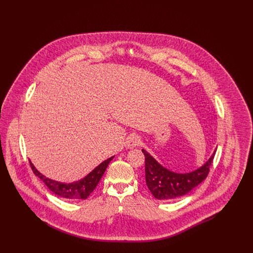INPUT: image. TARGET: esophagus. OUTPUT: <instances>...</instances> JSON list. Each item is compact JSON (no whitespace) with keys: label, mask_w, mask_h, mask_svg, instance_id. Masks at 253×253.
Here are the masks:
<instances>
[{"label":"esophagus","mask_w":253,"mask_h":253,"mask_svg":"<svg viewBox=\"0 0 253 253\" xmlns=\"http://www.w3.org/2000/svg\"><path fill=\"white\" fill-rule=\"evenodd\" d=\"M140 143H141V140L137 135H131L127 139V147L128 148H135V147L140 145Z\"/></svg>","instance_id":"esophagus-1"}]
</instances>
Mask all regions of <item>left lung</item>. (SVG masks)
Masks as SVG:
<instances>
[{
  "label": "left lung",
  "instance_id": "8db88e82",
  "mask_svg": "<svg viewBox=\"0 0 253 253\" xmlns=\"http://www.w3.org/2000/svg\"><path fill=\"white\" fill-rule=\"evenodd\" d=\"M145 156L146 184L153 196L160 200L174 199L190 192L207 177L216 150L198 169L188 173H176L159 164L146 150Z\"/></svg>",
  "mask_w": 253,
  "mask_h": 253
}]
</instances>
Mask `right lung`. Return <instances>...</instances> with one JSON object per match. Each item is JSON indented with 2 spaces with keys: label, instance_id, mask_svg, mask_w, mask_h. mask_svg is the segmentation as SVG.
I'll return each mask as SVG.
<instances>
[{
  "label": "right lung",
  "instance_id": "add662e5",
  "mask_svg": "<svg viewBox=\"0 0 253 253\" xmlns=\"http://www.w3.org/2000/svg\"><path fill=\"white\" fill-rule=\"evenodd\" d=\"M114 156L108 158L107 160L103 161L100 165H98L92 172H90L87 176L82 178L78 181L72 182V183H62L55 181L50 178H47L42 173H40L37 169L35 168L33 163L30 161L31 168L36 176H38L42 181L46 184V186L56 195L72 200H82L89 197V195L93 192V190L98 185L100 179L102 178L108 164L111 162Z\"/></svg>",
  "mask_w": 253,
  "mask_h": 253
}]
</instances>
